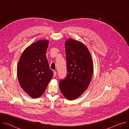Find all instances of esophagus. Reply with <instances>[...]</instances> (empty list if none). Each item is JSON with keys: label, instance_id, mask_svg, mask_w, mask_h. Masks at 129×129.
Returning a JSON list of instances; mask_svg holds the SVG:
<instances>
[{"label": "esophagus", "instance_id": "34e87169", "mask_svg": "<svg viewBox=\"0 0 129 129\" xmlns=\"http://www.w3.org/2000/svg\"><path fill=\"white\" fill-rule=\"evenodd\" d=\"M57 75V72L56 71H53V77H56Z\"/></svg>", "mask_w": 129, "mask_h": 129}]
</instances>
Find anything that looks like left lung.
Here are the masks:
<instances>
[{
    "instance_id": "obj_1",
    "label": "left lung",
    "mask_w": 129,
    "mask_h": 129,
    "mask_svg": "<svg viewBox=\"0 0 129 129\" xmlns=\"http://www.w3.org/2000/svg\"><path fill=\"white\" fill-rule=\"evenodd\" d=\"M67 77L59 82L62 94L68 100L80 97L88 87L93 72V64L87 47L82 42L68 39L65 44Z\"/></svg>"
}]
</instances>
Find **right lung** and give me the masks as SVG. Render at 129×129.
Listing matches in <instances>:
<instances>
[{"mask_svg": "<svg viewBox=\"0 0 129 129\" xmlns=\"http://www.w3.org/2000/svg\"><path fill=\"white\" fill-rule=\"evenodd\" d=\"M49 40L36 41L27 47L21 55L17 68L19 83L25 92L34 99L41 96L53 77L46 52Z\"/></svg>", "mask_w": 129, "mask_h": 129, "instance_id": "1", "label": "right lung"}]
</instances>
